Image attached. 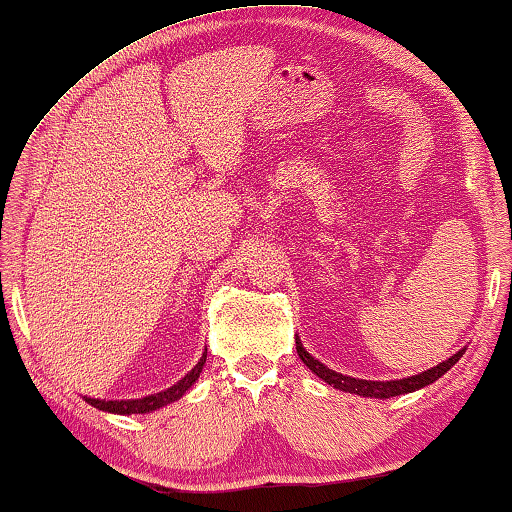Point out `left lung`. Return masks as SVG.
<instances>
[{"label": "left lung", "instance_id": "8db88e82", "mask_svg": "<svg viewBox=\"0 0 512 512\" xmlns=\"http://www.w3.org/2000/svg\"><path fill=\"white\" fill-rule=\"evenodd\" d=\"M296 351H298V358L303 360L310 371H314L316 376L326 380L330 387H337L342 389V392H351V394H360V396H371V399H389V396H399V394H408V392H415V389H421L426 385L435 383L437 378L444 376L446 371H449L453 364H456L462 353H465V348L458 351L456 355H451L449 360H444L437 364V367L428 369L424 373H419V376H410V378H403V380H387V383H378V380H360V378H351V376H342V373L328 369L326 364H321L319 360H314L310 353L305 351L303 344H300V339H296Z\"/></svg>", "mask_w": 512, "mask_h": 512}]
</instances>
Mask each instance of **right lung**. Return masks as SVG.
Wrapping results in <instances>:
<instances>
[{"label":"right lung","instance_id":"1","mask_svg":"<svg viewBox=\"0 0 512 512\" xmlns=\"http://www.w3.org/2000/svg\"><path fill=\"white\" fill-rule=\"evenodd\" d=\"M205 360L207 355H202L200 362L193 367L186 376L180 380V383L168 387L166 392H159V394H150V396H143V399H129V401H100V399H88L84 396L86 403H91L93 408L97 410H104V412H116V415H143V412H150V410H157L161 405L166 403H173L180 399V396L189 389L193 383H196L202 367H205Z\"/></svg>","mask_w":512,"mask_h":512}]
</instances>
